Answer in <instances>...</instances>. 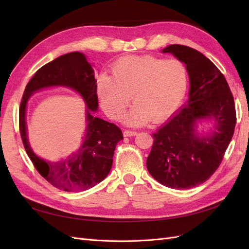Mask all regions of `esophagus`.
Masks as SVG:
<instances>
[{"label":"esophagus","mask_w":249,"mask_h":249,"mask_svg":"<svg viewBox=\"0 0 249 249\" xmlns=\"http://www.w3.org/2000/svg\"><path fill=\"white\" fill-rule=\"evenodd\" d=\"M135 135H137L136 131H132V130H124V137H131V136H135Z\"/></svg>","instance_id":"esophagus-1"}]
</instances>
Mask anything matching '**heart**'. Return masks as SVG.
I'll list each match as a JSON object with an SVG mask.
<instances>
[{
	"label": "heart",
	"instance_id": "1",
	"mask_svg": "<svg viewBox=\"0 0 249 249\" xmlns=\"http://www.w3.org/2000/svg\"><path fill=\"white\" fill-rule=\"evenodd\" d=\"M111 73L97 77V96L106 114L118 120L133 95L135 106L124 118L129 125H141L149 119L163 122L178 108L187 91V67L178 59L124 56L111 64Z\"/></svg>",
	"mask_w": 249,
	"mask_h": 249
}]
</instances>
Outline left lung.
Wrapping results in <instances>:
<instances>
[{"label": "left lung", "mask_w": 249, "mask_h": 249, "mask_svg": "<svg viewBox=\"0 0 249 249\" xmlns=\"http://www.w3.org/2000/svg\"><path fill=\"white\" fill-rule=\"evenodd\" d=\"M170 53L184 62L190 80L189 100L155 134L146 160L152 177L172 189H189L205 183L219 167L237 122L233 96L216 65L192 48L171 44ZM213 117L216 131L207 138L195 133L196 122Z\"/></svg>", "instance_id": "8db88e82"}]
</instances>
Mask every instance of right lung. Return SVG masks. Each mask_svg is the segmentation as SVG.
<instances>
[{
    "instance_id": "1",
    "label": "right lung",
    "mask_w": 249,
    "mask_h": 249,
    "mask_svg": "<svg viewBox=\"0 0 249 249\" xmlns=\"http://www.w3.org/2000/svg\"><path fill=\"white\" fill-rule=\"evenodd\" d=\"M71 87L82 95L88 105V132L82 147L64 161L50 162L37 157L28 145L25 130V106L34 91L50 86ZM99 99L93 70L79 52L69 53L47 63L27 84L19 106V133L22 144L39 175L60 190L74 192L94 187L108 176L116 144L124 139L119 127L94 117Z\"/></svg>"
}]
</instances>
